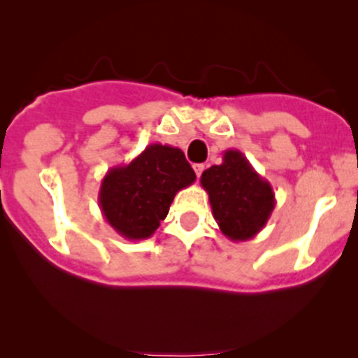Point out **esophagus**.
I'll use <instances>...</instances> for the list:
<instances>
[{
    "mask_svg": "<svg viewBox=\"0 0 358 358\" xmlns=\"http://www.w3.org/2000/svg\"><path fill=\"white\" fill-rule=\"evenodd\" d=\"M194 171H196L197 176H201L202 171H204V164H194Z\"/></svg>",
    "mask_w": 358,
    "mask_h": 358,
    "instance_id": "1",
    "label": "esophagus"
}]
</instances>
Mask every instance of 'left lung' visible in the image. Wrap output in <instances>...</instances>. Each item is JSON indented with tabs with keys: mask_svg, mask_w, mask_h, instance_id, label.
Listing matches in <instances>:
<instances>
[{
	"mask_svg": "<svg viewBox=\"0 0 358 358\" xmlns=\"http://www.w3.org/2000/svg\"><path fill=\"white\" fill-rule=\"evenodd\" d=\"M201 185L208 192L220 230L234 243L258 236L275 208L270 182L237 149L225 150L222 164L206 169Z\"/></svg>",
	"mask_w": 358,
	"mask_h": 358,
	"instance_id": "1",
	"label": "left lung"
}]
</instances>
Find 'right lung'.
<instances>
[{"label":"right lung","mask_w":358,"mask_h":358,"mask_svg":"<svg viewBox=\"0 0 358 358\" xmlns=\"http://www.w3.org/2000/svg\"><path fill=\"white\" fill-rule=\"evenodd\" d=\"M196 182V173L180 149L150 143L124 166L103 176L99 206L121 237L142 241L154 236L176 194Z\"/></svg>","instance_id":"add662e5"}]
</instances>
